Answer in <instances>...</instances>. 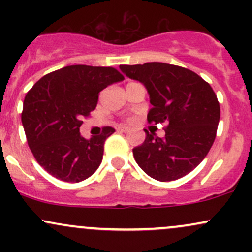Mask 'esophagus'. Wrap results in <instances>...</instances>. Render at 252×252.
I'll list each match as a JSON object with an SVG mask.
<instances>
[{
    "label": "esophagus",
    "mask_w": 252,
    "mask_h": 252,
    "mask_svg": "<svg viewBox=\"0 0 252 252\" xmlns=\"http://www.w3.org/2000/svg\"><path fill=\"white\" fill-rule=\"evenodd\" d=\"M118 130H120V131H122V132H130V129L129 126H118Z\"/></svg>",
    "instance_id": "1"
}]
</instances>
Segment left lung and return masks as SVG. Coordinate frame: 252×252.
Wrapping results in <instances>:
<instances>
[{"instance_id":"1","label":"left lung","mask_w":252,"mask_h":252,"mask_svg":"<svg viewBox=\"0 0 252 252\" xmlns=\"http://www.w3.org/2000/svg\"><path fill=\"white\" fill-rule=\"evenodd\" d=\"M120 70L147 89L153 105L149 122L167 123L163 138L144 130V142L132 149L135 161L158 181L189 174L215 142L220 118L215 91L193 71L170 63L121 65Z\"/></svg>"}]
</instances>
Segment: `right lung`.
I'll use <instances>...</instances> for the list:
<instances>
[{
    "label": "right lung",
    "instance_id": "obj_1",
    "mask_svg": "<svg viewBox=\"0 0 252 252\" xmlns=\"http://www.w3.org/2000/svg\"><path fill=\"white\" fill-rule=\"evenodd\" d=\"M124 79L112 67L71 65L43 76L26 94L22 110L28 146L37 163L54 178L79 182L96 172L104 142L115 129L105 126L83 137L82 118L97 105L98 94Z\"/></svg>",
    "mask_w": 252,
    "mask_h": 252
}]
</instances>
